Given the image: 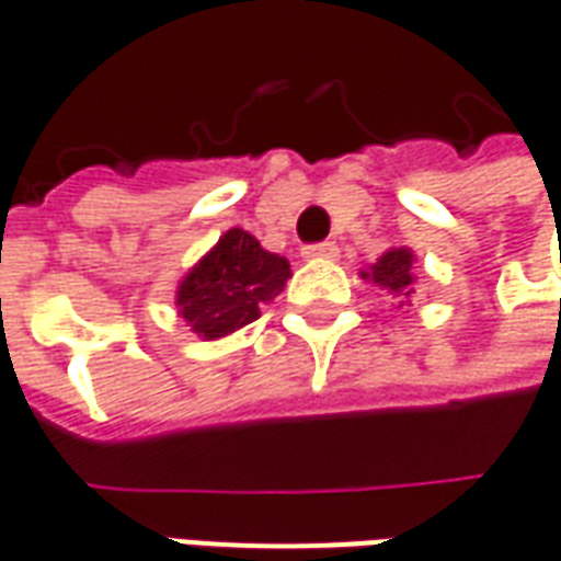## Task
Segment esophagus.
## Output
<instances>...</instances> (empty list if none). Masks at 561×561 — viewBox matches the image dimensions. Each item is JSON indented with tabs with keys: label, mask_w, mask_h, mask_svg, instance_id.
Here are the masks:
<instances>
[{
	"label": "esophagus",
	"mask_w": 561,
	"mask_h": 561,
	"mask_svg": "<svg viewBox=\"0 0 561 561\" xmlns=\"http://www.w3.org/2000/svg\"><path fill=\"white\" fill-rule=\"evenodd\" d=\"M301 256H305V260H335L337 244H335V241H320V244H308V248H301Z\"/></svg>",
	"instance_id": "obj_1"
}]
</instances>
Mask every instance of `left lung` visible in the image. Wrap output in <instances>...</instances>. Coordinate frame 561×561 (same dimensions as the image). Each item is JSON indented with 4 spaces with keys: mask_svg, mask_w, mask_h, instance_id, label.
<instances>
[{
    "mask_svg": "<svg viewBox=\"0 0 561 561\" xmlns=\"http://www.w3.org/2000/svg\"><path fill=\"white\" fill-rule=\"evenodd\" d=\"M363 277H368L371 284L383 287L387 293H392V296H399V299H408V296L414 293L416 284L414 253L408 248L387 250L368 272H363Z\"/></svg>",
    "mask_w": 561,
    "mask_h": 561,
    "instance_id": "obj_1",
    "label": "left lung"
}]
</instances>
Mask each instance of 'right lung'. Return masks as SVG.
I'll list each match as a JSON object with an SVG mask.
<instances>
[{
  "label": "right lung",
  "instance_id": "right-lung-1",
  "mask_svg": "<svg viewBox=\"0 0 561 561\" xmlns=\"http://www.w3.org/2000/svg\"><path fill=\"white\" fill-rule=\"evenodd\" d=\"M287 277L284 256L262 250L244 229H229L186 272L174 305L198 337L214 341L260 320V308L284 289Z\"/></svg>",
  "mask_w": 561,
  "mask_h": 561
}]
</instances>
